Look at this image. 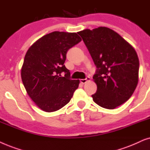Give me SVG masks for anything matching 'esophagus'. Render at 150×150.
<instances>
[{"label":"esophagus","mask_w":150,"mask_h":150,"mask_svg":"<svg viewBox=\"0 0 150 150\" xmlns=\"http://www.w3.org/2000/svg\"><path fill=\"white\" fill-rule=\"evenodd\" d=\"M91 81V77H87L86 79H80V82L82 83H86L87 81Z\"/></svg>","instance_id":"1"}]
</instances>
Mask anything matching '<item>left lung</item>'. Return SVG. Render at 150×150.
<instances>
[{
    "label": "left lung",
    "instance_id": "left-lung-1",
    "mask_svg": "<svg viewBox=\"0 0 150 150\" xmlns=\"http://www.w3.org/2000/svg\"><path fill=\"white\" fill-rule=\"evenodd\" d=\"M97 68L93 76L99 106L115 109L130 98L139 82V60L132 46L105 27L79 31Z\"/></svg>",
    "mask_w": 150,
    "mask_h": 150
}]
</instances>
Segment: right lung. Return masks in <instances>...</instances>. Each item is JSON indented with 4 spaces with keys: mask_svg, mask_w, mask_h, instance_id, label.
<instances>
[{
    "mask_svg": "<svg viewBox=\"0 0 150 150\" xmlns=\"http://www.w3.org/2000/svg\"><path fill=\"white\" fill-rule=\"evenodd\" d=\"M81 41L76 33L53 31L27 50L21 69L22 81L30 98L43 111L61 109L78 88L79 80L70 79L69 70L64 64L68 50Z\"/></svg>",
    "mask_w": 150,
    "mask_h": 150,
    "instance_id": "obj_1",
    "label": "right lung"
}]
</instances>
